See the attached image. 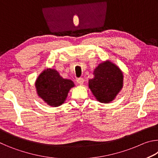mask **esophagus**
<instances>
[{"label": "esophagus", "mask_w": 158, "mask_h": 158, "mask_svg": "<svg viewBox=\"0 0 158 158\" xmlns=\"http://www.w3.org/2000/svg\"><path fill=\"white\" fill-rule=\"evenodd\" d=\"M77 82L78 83L79 85H83V84H84V79L81 78V77H80V78H78L77 79Z\"/></svg>", "instance_id": "obj_1"}]
</instances>
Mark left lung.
<instances>
[{
	"label": "left lung",
	"instance_id": "left-lung-1",
	"mask_svg": "<svg viewBox=\"0 0 158 158\" xmlns=\"http://www.w3.org/2000/svg\"><path fill=\"white\" fill-rule=\"evenodd\" d=\"M93 78L89 80V88L101 103H109L123 87V73L116 64L106 60L93 70Z\"/></svg>",
	"mask_w": 158,
	"mask_h": 158
}]
</instances>
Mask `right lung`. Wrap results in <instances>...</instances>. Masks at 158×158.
<instances>
[{"mask_svg":"<svg viewBox=\"0 0 158 158\" xmlns=\"http://www.w3.org/2000/svg\"><path fill=\"white\" fill-rule=\"evenodd\" d=\"M35 86L44 103L56 107L65 102L69 91L75 85L72 80L63 79L56 69L47 68L37 77Z\"/></svg>","mask_w":158,"mask_h":158,"instance_id":"obj_1","label":"right lung"}]
</instances>
